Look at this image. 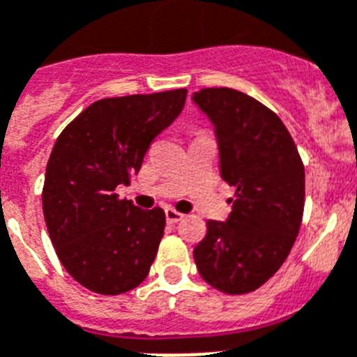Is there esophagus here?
Masks as SVG:
<instances>
[{
	"instance_id": "obj_1",
	"label": "esophagus",
	"mask_w": 357,
	"mask_h": 357,
	"mask_svg": "<svg viewBox=\"0 0 357 357\" xmlns=\"http://www.w3.org/2000/svg\"><path fill=\"white\" fill-rule=\"evenodd\" d=\"M182 219H184V215H182L181 211L173 210V208H166V220L169 225H176V222Z\"/></svg>"
}]
</instances>
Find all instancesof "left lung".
<instances>
[{
  "label": "left lung",
  "instance_id": "8db88e82",
  "mask_svg": "<svg viewBox=\"0 0 357 357\" xmlns=\"http://www.w3.org/2000/svg\"><path fill=\"white\" fill-rule=\"evenodd\" d=\"M193 102L211 120L220 176L235 188L226 222L208 220L193 250L200 278L241 296L263 287L287 261L305 208V166L278 114L248 94L208 87Z\"/></svg>",
  "mask_w": 357,
  "mask_h": 357
}]
</instances>
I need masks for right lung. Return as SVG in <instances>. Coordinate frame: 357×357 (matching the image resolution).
I'll return each instance as SVG.
<instances>
[{
    "label": "right lung",
    "mask_w": 357,
    "mask_h": 357,
    "mask_svg": "<svg viewBox=\"0 0 357 357\" xmlns=\"http://www.w3.org/2000/svg\"><path fill=\"white\" fill-rule=\"evenodd\" d=\"M185 94L98 100L56 140L41 193L43 217L60 263L87 290L119 296L147 278L166 213L140 210L114 190L140 172L153 140L181 114Z\"/></svg>",
    "instance_id": "right-lung-1"
}]
</instances>
